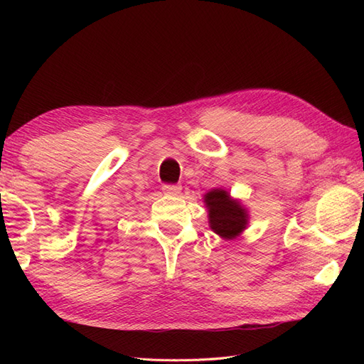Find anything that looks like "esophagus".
<instances>
[{
	"instance_id": "34e87169",
	"label": "esophagus",
	"mask_w": 364,
	"mask_h": 364,
	"mask_svg": "<svg viewBox=\"0 0 364 364\" xmlns=\"http://www.w3.org/2000/svg\"><path fill=\"white\" fill-rule=\"evenodd\" d=\"M181 185L178 183H164L162 185V191L165 194H171V196H178L181 193Z\"/></svg>"
}]
</instances>
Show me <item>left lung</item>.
Here are the masks:
<instances>
[{
	"mask_svg": "<svg viewBox=\"0 0 364 364\" xmlns=\"http://www.w3.org/2000/svg\"><path fill=\"white\" fill-rule=\"evenodd\" d=\"M205 203L209 211V225L215 234L230 240L243 232L247 225L246 211L225 190L209 191L205 196Z\"/></svg>",
	"mask_w": 364,
	"mask_h": 364,
	"instance_id": "8db88e82",
	"label": "left lung"
}]
</instances>
